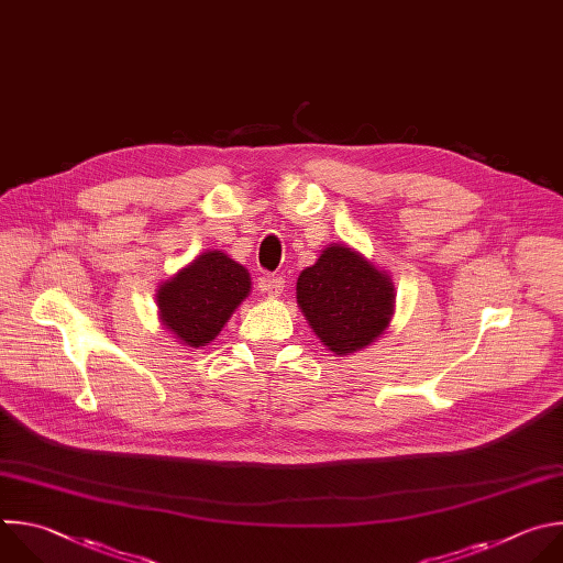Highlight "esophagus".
Segmentation results:
<instances>
[{
	"mask_svg": "<svg viewBox=\"0 0 563 563\" xmlns=\"http://www.w3.org/2000/svg\"><path fill=\"white\" fill-rule=\"evenodd\" d=\"M284 286H286L284 277H277V275H264V277H260V290L266 292V295H271V297H279V295L284 292Z\"/></svg>",
	"mask_w": 563,
	"mask_h": 563,
	"instance_id": "esophagus-1",
	"label": "esophagus"
}]
</instances>
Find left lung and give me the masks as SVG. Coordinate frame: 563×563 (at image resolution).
I'll list each match as a JSON object with an SVG mask.
<instances>
[{"label":"left lung","mask_w":563,"mask_h":563,"mask_svg":"<svg viewBox=\"0 0 563 563\" xmlns=\"http://www.w3.org/2000/svg\"><path fill=\"white\" fill-rule=\"evenodd\" d=\"M393 297L388 275L344 244L325 249L297 279L301 312L334 355L373 344L390 321Z\"/></svg>","instance_id":"8db88e82"}]
</instances>
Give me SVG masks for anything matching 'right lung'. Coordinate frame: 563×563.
Returning <instances> with one entry per match:
<instances>
[{"instance_id": "right-lung-1", "label": "right lung", "mask_w": 563, "mask_h": 563, "mask_svg": "<svg viewBox=\"0 0 563 563\" xmlns=\"http://www.w3.org/2000/svg\"><path fill=\"white\" fill-rule=\"evenodd\" d=\"M251 290L249 271L221 251L199 255L159 286L162 321L192 349L210 344Z\"/></svg>"}]
</instances>
